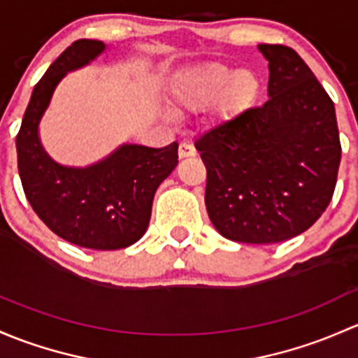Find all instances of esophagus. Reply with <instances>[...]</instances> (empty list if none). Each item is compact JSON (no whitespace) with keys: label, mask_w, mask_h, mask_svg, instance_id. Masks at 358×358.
Wrapping results in <instances>:
<instances>
[{"label":"esophagus","mask_w":358,"mask_h":358,"mask_svg":"<svg viewBox=\"0 0 358 358\" xmlns=\"http://www.w3.org/2000/svg\"><path fill=\"white\" fill-rule=\"evenodd\" d=\"M179 157L187 158V157H196V150L189 143H180L179 145Z\"/></svg>","instance_id":"1"}]
</instances>
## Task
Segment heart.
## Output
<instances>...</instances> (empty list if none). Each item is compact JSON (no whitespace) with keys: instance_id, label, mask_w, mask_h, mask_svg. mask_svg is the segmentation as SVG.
Instances as JSON below:
<instances>
[{"instance_id":"heart-1","label":"heart","mask_w":358,"mask_h":358,"mask_svg":"<svg viewBox=\"0 0 358 358\" xmlns=\"http://www.w3.org/2000/svg\"><path fill=\"white\" fill-rule=\"evenodd\" d=\"M260 96V80L252 70L233 72L226 65L210 64L186 73L176 87V112L203 110L213 103L219 119L229 120L252 108Z\"/></svg>"}]
</instances>
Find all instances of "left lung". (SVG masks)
Returning a JSON list of instances; mask_svg holds the SVG:
<instances>
[{
  "label": "left lung",
  "mask_w": 358,
  "mask_h": 358,
  "mask_svg": "<svg viewBox=\"0 0 358 358\" xmlns=\"http://www.w3.org/2000/svg\"><path fill=\"white\" fill-rule=\"evenodd\" d=\"M268 99L215 125L194 146L205 203L224 238L267 245L314 226L333 198L341 143L333 99L294 50L260 44Z\"/></svg>",
  "instance_id": "8db88e82"
}]
</instances>
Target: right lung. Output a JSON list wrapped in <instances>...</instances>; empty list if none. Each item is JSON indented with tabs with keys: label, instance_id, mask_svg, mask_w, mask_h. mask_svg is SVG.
I'll return each mask as SVG.
<instances>
[{
	"label": "right lung",
	"instance_id": "add662e5",
	"mask_svg": "<svg viewBox=\"0 0 358 358\" xmlns=\"http://www.w3.org/2000/svg\"><path fill=\"white\" fill-rule=\"evenodd\" d=\"M105 44L93 39L72 43L34 86L17 134L22 187L39 219L72 245L120 250L146 233L153 196L178 165V141L164 148L124 145L87 169L55 164L41 148L38 124L62 77L98 57Z\"/></svg>",
	"mask_w": 358,
	"mask_h": 358
}]
</instances>
